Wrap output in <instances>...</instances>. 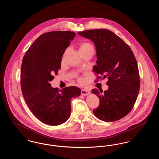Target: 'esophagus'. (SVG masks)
Here are the masks:
<instances>
[{
	"label": "esophagus",
	"mask_w": 159,
	"mask_h": 159,
	"mask_svg": "<svg viewBox=\"0 0 159 159\" xmlns=\"http://www.w3.org/2000/svg\"><path fill=\"white\" fill-rule=\"evenodd\" d=\"M90 92H91V91H89V90H88V89H82V91H81L82 95H84V96L88 95L89 93H90Z\"/></svg>",
	"instance_id": "obj_1"
}]
</instances>
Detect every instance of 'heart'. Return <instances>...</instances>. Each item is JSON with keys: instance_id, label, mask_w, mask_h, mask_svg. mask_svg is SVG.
<instances>
[{"instance_id": "obj_1", "label": "heart", "mask_w": 159, "mask_h": 159, "mask_svg": "<svg viewBox=\"0 0 159 159\" xmlns=\"http://www.w3.org/2000/svg\"><path fill=\"white\" fill-rule=\"evenodd\" d=\"M90 50H93V47L90 43L88 42H83L79 44V52H85Z\"/></svg>"}]
</instances>
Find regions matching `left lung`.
Listing matches in <instances>:
<instances>
[{"label": "left lung", "instance_id": "8db88e82", "mask_svg": "<svg viewBox=\"0 0 159 159\" xmlns=\"http://www.w3.org/2000/svg\"><path fill=\"white\" fill-rule=\"evenodd\" d=\"M78 33L91 39L95 45L97 61L93 72L103 76V79H108V89L103 93L101 89L92 90L100 102L93 113L102 121L120 120L132 109L140 88V77L134 54L121 38L107 29Z\"/></svg>", "mask_w": 159, "mask_h": 159}]
</instances>
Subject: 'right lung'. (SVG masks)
<instances>
[{"label":"right lung","mask_w":159,"mask_h":159,"mask_svg":"<svg viewBox=\"0 0 159 159\" xmlns=\"http://www.w3.org/2000/svg\"><path fill=\"white\" fill-rule=\"evenodd\" d=\"M76 33L70 31H54L40 35L23 57L21 87L25 101L40 121L48 125L64 123L71 113V100L80 95L76 86L59 91L50 82L57 75L66 49Z\"/></svg>","instance_id":"1"}]
</instances>
